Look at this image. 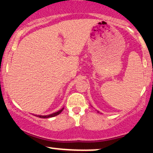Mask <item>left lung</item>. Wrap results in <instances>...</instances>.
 Listing matches in <instances>:
<instances>
[{"label": "left lung", "instance_id": "8db88e82", "mask_svg": "<svg viewBox=\"0 0 153 153\" xmlns=\"http://www.w3.org/2000/svg\"><path fill=\"white\" fill-rule=\"evenodd\" d=\"M98 112H99V111H98Z\"/></svg>", "mask_w": 153, "mask_h": 153}]
</instances>
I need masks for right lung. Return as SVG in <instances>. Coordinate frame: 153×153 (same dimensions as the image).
<instances>
[{
  "label": "right lung",
  "instance_id": "add662e5",
  "mask_svg": "<svg viewBox=\"0 0 153 153\" xmlns=\"http://www.w3.org/2000/svg\"><path fill=\"white\" fill-rule=\"evenodd\" d=\"M62 110H63V108H62V109H61V110L55 112V113H53V114H50V115H47V116H40V115L36 116V117H39V118H44V119L50 118V117H55V116L59 114H60L61 112H62Z\"/></svg>",
  "mask_w": 153,
  "mask_h": 153
}]
</instances>
